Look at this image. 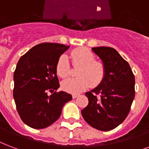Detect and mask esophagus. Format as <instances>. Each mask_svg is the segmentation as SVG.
<instances>
[{"mask_svg": "<svg viewBox=\"0 0 149 149\" xmlns=\"http://www.w3.org/2000/svg\"><path fill=\"white\" fill-rule=\"evenodd\" d=\"M79 94H76V93H74V94L72 95V97H73L74 99H75V98H77V97H79Z\"/></svg>", "mask_w": 149, "mask_h": 149, "instance_id": "1", "label": "esophagus"}]
</instances>
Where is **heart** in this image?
Here are the masks:
<instances>
[{"mask_svg":"<svg viewBox=\"0 0 149 149\" xmlns=\"http://www.w3.org/2000/svg\"><path fill=\"white\" fill-rule=\"evenodd\" d=\"M73 65L80 68L78 70V78L68 79L62 82V88L71 93H80L88 87L96 86L102 81L105 74L104 63L95 60V56L89 50L82 48L74 49L70 52ZM58 76L65 79L70 73V65L66 55L60 56L56 65Z\"/></svg>","mask_w":149,"mask_h":149,"instance_id":"b5f03b06","label":"heart"}]
</instances>
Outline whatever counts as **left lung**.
Here are the masks:
<instances>
[{
	"label": "left lung",
	"instance_id": "left-lung-1",
	"mask_svg": "<svg viewBox=\"0 0 149 149\" xmlns=\"http://www.w3.org/2000/svg\"><path fill=\"white\" fill-rule=\"evenodd\" d=\"M92 50L102 60L105 74L98 86L86 93L89 104L81 116L92 127L108 131L128 116L135 97V78L129 63L115 49L95 47Z\"/></svg>",
	"mask_w": 149,
	"mask_h": 149
}]
</instances>
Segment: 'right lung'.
<instances>
[{"mask_svg":"<svg viewBox=\"0 0 149 149\" xmlns=\"http://www.w3.org/2000/svg\"><path fill=\"white\" fill-rule=\"evenodd\" d=\"M69 45L41 43L20 57L14 72L13 97L23 122L33 129H43L60 118L62 108L72 96L60 87L56 65Z\"/></svg>","mask_w":149,"mask_h":149,"instance_id":"obj_1","label":"right lung"}]
</instances>
